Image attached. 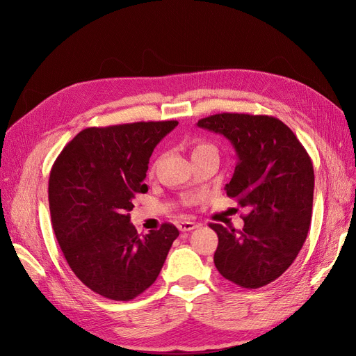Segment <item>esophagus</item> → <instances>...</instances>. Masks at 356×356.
Listing matches in <instances>:
<instances>
[{
	"mask_svg": "<svg viewBox=\"0 0 356 356\" xmlns=\"http://www.w3.org/2000/svg\"><path fill=\"white\" fill-rule=\"evenodd\" d=\"M177 228L181 232H188V231H193L195 228H197V225L195 222H191V220H181L177 223Z\"/></svg>",
	"mask_w": 356,
	"mask_h": 356,
	"instance_id": "obj_1",
	"label": "esophagus"
}]
</instances>
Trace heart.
I'll return each mask as SVG.
<instances>
[{
	"label": "heart",
	"instance_id": "b5f03b06",
	"mask_svg": "<svg viewBox=\"0 0 356 356\" xmlns=\"http://www.w3.org/2000/svg\"><path fill=\"white\" fill-rule=\"evenodd\" d=\"M209 149H215V147L209 143H204V141H199L193 145V149H192V157L197 156V154H202L204 152H209Z\"/></svg>",
	"mask_w": 356,
	"mask_h": 356
}]
</instances>
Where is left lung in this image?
<instances>
[{
	"label": "left lung",
	"mask_w": 356,
	"mask_h": 356,
	"mask_svg": "<svg viewBox=\"0 0 356 356\" xmlns=\"http://www.w3.org/2000/svg\"><path fill=\"white\" fill-rule=\"evenodd\" d=\"M197 127L234 145L238 161L225 191L250 211L241 231L211 223L219 239L215 267L239 287H264L293 264L306 241L312 160L293 131L274 117L223 112L199 120Z\"/></svg>",
	"instance_id": "8db88e82"
}]
</instances>
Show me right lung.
<instances>
[{"label":"right lung","mask_w":356,"mask_h":356,"mask_svg":"<svg viewBox=\"0 0 356 356\" xmlns=\"http://www.w3.org/2000/svg\"><path fill=\"white\" fill-rule=\"evenodd\" d=\"M177 121H148L82 129L56 159L49 179L51 227L69 267L109 300L129 302L159 277L179 229L138 235L129 211L156 145Z\"/></svg>","instance_id":"add662e5"}]
</instances>
